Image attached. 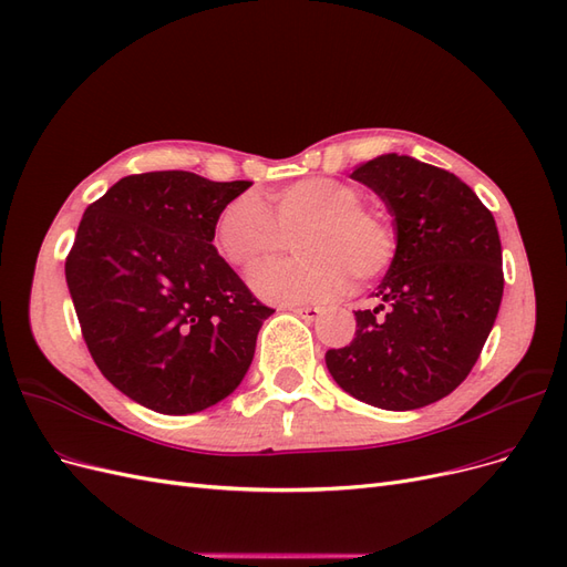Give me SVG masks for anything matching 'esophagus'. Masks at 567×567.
Wrapping results in <instances>:
<instances>
[{"mask_svg":"<svg viewBox=\"0 0 567 567\" xmlns=\"http://www.w3.org/2000/svg\"><path fill=\"white\" fill-rule=\"evenodd\" d=\"M288 310L296 312L298 317H302V319H307V321H315V319H319V317L323 315L321 307H315V305H307V307H288Z\"/></svg>","mask_w":567,"mask_h":567,"instance_id":"esophagus-1","label":"esophagus"}]
</instances>
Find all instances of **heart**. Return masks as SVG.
<instances>
[{
    "label": "heart",
    "instance_id": "heart-1",
    "mask_svg": "<svg viewBox=\"0 0 567 567\" xmlns=\"http://www.w3.org/2000/svg\"><path fill=\"white\" fill-rule=\"evenodd\" d=\"M293 236L300 255L269 262L250 286L269 302H321L357 281H371L390 267L398 238L385 215L364 208L362 192L348 182L307 177L271 196V213L260 196L231 198L215 219V246L236 269H252L281 252Z\"/></svg>",
    "mask_w": 567,
    "mask_h": 567
}]
</instances>
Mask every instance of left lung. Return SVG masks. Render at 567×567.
<instances>
[{
	"mask_svg": "<svg viewBox=\"0 0 567 567\" xmlns=\"http://www.w3.org/2000/svg\"><path fill=\"white\" fill-rule=\"evenodd\" d=\"M352 179L383 198L398 248L350 346L326 352L333 381L388 411L433 404L475 367L504 296L496 221L447 169L411 156L373 158Z\"/></svg>",
	"mask_w": 567,
	"mask_h": 567,
	"instance_id": "1",
	"label": "left lung"
}]
</instances>
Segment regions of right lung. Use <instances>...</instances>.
Returning a JSON list of instances; mask_svg holds the SVG:
<instances>
[{
    "mask_svg": "<svg viewBox=\"0 0 567 567\" xmlns=\"http://www.w3.org/2000/svg\"><path fill=\"white\" fill-rule=\"evenodd\" d=\"M248 186L184 169L123 177L84 210L65 257L99 371L158 414H196L231 394L274 312L213 246L219 210Z\"/></svg>",
    "mask_w": 567,
    "mask_h": 567,
    "instance_id": "right-lung-1",
    "label": "right lung"
}]
</instances>
